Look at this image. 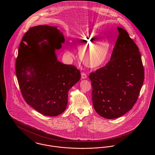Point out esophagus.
Instances as JSON below:
<instances>
[{"mask_svg":"<svg viewBox=\"0 0 155 155\" xmlns=\"http://www.w3.org/2000/svg\"><path fill=\"white\" fill-rule=\"evenodd\" d=\"M87 78V75L85 72L81 73V79H85Z\"/></svg>","mask_w":155,"mask_h":155,"instance_id":"34e87169","label":"esophagus"}]
</instances>
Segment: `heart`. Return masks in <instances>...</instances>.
Returning a JSON list of instances; mask_svg holds the SVG:
<instances>
[{
	"label": "heart",
	"mask_w": 155,
	"mask_h": 155,
	"mask_svg": "<svg viewBox=\"0 0 155 155\" xmlns=\"http://www.w3.org/2000/svg\"><path fill=\"white\" fill-rule=\"evenodd\" d=\"M94 33L81 32L75 37L76 44L80 49V57L87 66L96 68L102 66L108 58L110 44L106 39L99 40Z\"/></svg>",
	"instance_id": "1"
}]
</instances>
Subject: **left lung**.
Masks as SVG:
<instances>
[{"mask_svg":"<svg viewBox=\"0 0 155 155\" xmlns=\"http://www.w3.org/2000/svg\"><path fill=\"white\" fill-rule=\"evenodd\" d=\"M118 35L110 60L89 76L92 102L102 117H119L133 108L144 81V68L139 48L124 29Z\"/></svg>","mask_w":155,"mask_h":155,"instance_id":"obj_1","label":"left lung"}]
</instances>
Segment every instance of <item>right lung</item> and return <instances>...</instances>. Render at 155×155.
<instances>
[{
    "label": "right lung",
    "instance_id": "1",
    "mask_svg": "<svg viewBox=\"0 0 155 155\" xmlns=\"http://www.w3.org/2000/svg\"><path fill=\"white\" fill-rule=\"evenodd\" d=\"M44 40L48 42L39 45ZM64 38L57 27H32L23 36L15 61V73L25 101L39 113L56 116L66 109L68 91L81 78L74 65L57 60L55 51Z\"/></svg>",
    "mask_w": 155,
    "mask_h": 155
}]
</instances>
